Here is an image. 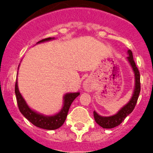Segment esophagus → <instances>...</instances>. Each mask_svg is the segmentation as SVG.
<instances>
[{
    "instance_id": "esophagus-1",
    "label": "esophagus",
    "mask_w": 153,
    "mask_h": 153,
    "mask_svg": "<svg viewBox=\"0 0 153 153\" xmlns=\"http://www.w3.org/2000/svg\"><path fill=\"white\" fill-rule=\"evenodd\" d=\"M83 89H84L86 91L90 92V90H92V88H93V83H92L91 81L89 80V79H86V80L83 82Z\"/></svg>"
}]
</instances>
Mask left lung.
<instances>
[{
    "instance_id": "1",
    "label": "left lung",
    "mask_w": 153,
    "mask_h": 153,
    "mask_svg": "<svg viewBox=\"0 0 153 153\" xmlns=\"http://www.w3.org/2000/svg\"><path fill=\"white\" fill-rule=\"evenodd\" d=\"M127 53L129 56H127L126 59L130 64L132 70L134 74V89H133V93L129 100V101L126 105H124L121 109L117 112L116 114L110 116V117H102L99 115L96 111H93V116L95 121L98 125L102 127L103 129H112L114 127L117 126L125 120L126 117L128 115L130 114L134 109L135 106L138 100V97L140 93V72L138 70L137 67L136 66L132 53L130 50L127 51Z\"/></svg>"
}]
</instances>
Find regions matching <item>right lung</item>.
<instances>
[{"label": "right lung", "mask_w": 153, "mask_h": 153, "mask_svg": "<svg viewBox=\"0 0 153 153\" xmlns=\"http://www.w3.org/2000/svg\"><path fill=\"white\" fill-rule=\"evenodd\" d=\"M54 37L43 39V40L37 42L36 44L50 41V40H54ZM15 94L16 97H17V105H18L20 112L24 115V117L27 120H29L30 122L33 125H34L35 126H37L39 128H41V129H48V130H53V129L60 128L63 125V123L65 122L66 118L67 117L69 109L70 107V105L73 102V101L79 95V93L77 92V93H66L63 96V104L61 110L56 114L53 115V116H46V115L37 113V112L34 111L33 109H31L28 106L24 97H22V95L19 91L17 80L16 81L15 84Z\"/></svg>", "instance_id": "obj_1"}]
</instances>
